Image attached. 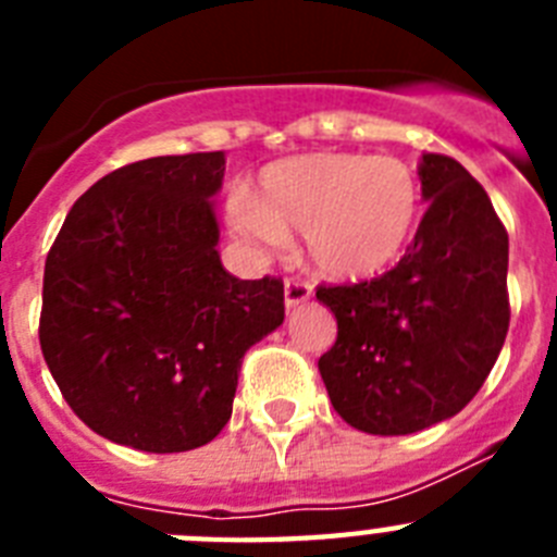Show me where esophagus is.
Returning <instances> with one entry per match:
<instances>
[{
	"mask_svg": "<svg viewBox=\"0 0 557 557\" xmlns=\"http://www.w3.org/2000/svg\"><path fill=\"white\" fill-rule=\"evenodd\" d=\"M309 298H312V287L307 282H301V278H287V284H284V307H301Z\"/></svg>",
	"mask_w": 557,
	"mask_h": 557,
	"instance_id": "1",
	"label": "esophagus"
}]
</instances>
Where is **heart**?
<instances>
[{"mask_svg": "<svg viewBox=\"0 0 557 557\" xmlns=\"http://www.w3.org/2000/svg\"><path fill=\"white\" fill-rule=\"evenodd\" d=\"M416 175L387 156L307 152L273 161L250 200H236L234 228L256 245L282 248L301 234L312 268L337 282L385 273L418 223Z\"/></svg>", "mask_w": 557, "mask_h": 557, "instance_id": "b5f03b06", "label": "heart"}]
</instances>
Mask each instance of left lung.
Listing matches in <instances>:
<instances>
[{"mask_svg": "<svg viewBox=\"0 0 557 557\" xmlns=\"http://www.w3.org/2000/svg\"><path fill=\"white\" fill-rule=\"evenodd\" d=\"M430 200L401 262L359 284L318 287L337 339L318 359L332 407L368 435H410L469 405L510 323L508 231L466 166L424 152Z\"/></svg>", "mask_w": 557, "mask_h": 557, "instance_id": "left-lung-1", "label": "left lung"}]
</instances>
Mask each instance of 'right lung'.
<instances>
[{
    "label": "right lung",
    "mask_w": 557,
    "mask_h": 557,
    "mask_svg": "<svg viewBox=\"0 0 557 557\" xmlns=\"http://www.w3.org/2000/svg\"><path fill=\"white\" fill-rule=\"evenodd\" d=\"M225 152L120 166L77 198L44 264L38 339L83 424L152 455L228 424L243 357L284 323L282 278L220 262Z\"/></svg>",
    "instance_id": "add662e5"
}]
</instances>
